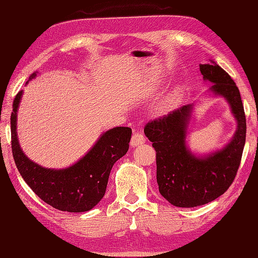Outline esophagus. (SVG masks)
Instances as JSON below:
<instances>
[{"mask_svg": "<svg viewBox=\"0 0 258 258\" xmlns=\"http://www.w3.org/2000/svg\"><path fill=\"white\" fill-rule=\"evenodd\" d=\"M145 136L140 133V132H135L132 136V140H131V145L132 146H138L140 144H143L145 143Z\"/></svg>", "mask_w": 258, "mask_h": 258, "instance_id": "1", "label": "esophagus"}]
</instances>
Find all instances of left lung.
Masks as SVG:
<instances>
[{"label": "left lung", "instance_id": "obj_1", "mask_svg": "<svg viewBox=\"0 0 258 258\" xmlns=\"http://www.w3.org/2000/svg\"><path fill=\"white\" fill-rule=\"evenodd\" d=\"M205 80L213 83L210 92L228 102L237 130L225 148L204 156L195 155L185 142L192 104L181 106L163 117L151 120L144 133L156 152L159 191L171 205L192 208L211 203L233 183L239 168L246 140V117L239 89L230 76L216 64H200Z\"/></svg>", "mask_w": 258, "mask_h": 258}]
</instances>
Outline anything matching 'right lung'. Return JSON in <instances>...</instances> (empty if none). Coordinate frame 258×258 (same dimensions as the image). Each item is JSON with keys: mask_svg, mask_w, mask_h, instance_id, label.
Wrapping results in <instances>:
<instances>
[{"mask_svg": "<svg viewBox=\"0 0 258 258\" xmlns=\"http://www.w3.org/2000/svg\"><path fill=\"white\" fill-rule=\"evenodd\" d=\"M35 76V73L30 76V80ZM23 90L15 96L11 114L12 153L20 174L40 199L55 209L68 213L93 209L105 195L114 163L128 151L132 130L114 127L107 131L84 158L68 168H43L28 159L20 148L17 114Z\"/></svg>", "mask_w": 258, "mask_h": 258, "instance_id": "1", "label": "right lung"}]
</instances>
